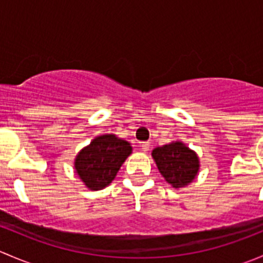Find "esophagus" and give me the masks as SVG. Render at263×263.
I'll list each match as a JSON object with an SVG mask.
<instances>
[{"label":"esophagus","instance_id":"esophagus-1","mask_svg":"<svg viewBox=\"0 0 263 263\" xmlns=\"http://www.w3.org/2000/svg\"><path fill=\"white\" fill-rule=\"evenodd\" d=\"M140 148H141V151L146 153V151H148V148H150V144H148V142H142V144L140 145Z\"/></svg>","mask_w":263,"mask_h":263}]
</instances>
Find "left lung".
<instances>
[{
    "label": "left lung",
    "mask_w": 263,
    "mask_h": 263,
    "mask_svg": "<svg viewBox=\"0 0 263 263\" xmlns=\"http://www.w3.org/2000/svg\"><path fill=\"white\" fill-rule=\"evenodd\" d=\"M154 160L161 176L174 188L185 187L196 178L200 169L197 154L181 141L154 148Z\"/></svg>",
    "instance_id": "left-lung-1"
}]
</instances>
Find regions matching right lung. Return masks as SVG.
Masks as SVG:
<instances>
[{"label":"right lung","mask_w":263,"mask_h":263,"mask_svg":"<svg viewBox=\"0 0 263 263\" xmlns=\"http://www.w3.org/2000/svg\"><path fill=\"white\" fill-rule=\"evenodd\" d=\"M131 153V144L126 140L112 134L102 135L78 154L76 173L89 190H103L116 178L119 168Z\"/></svg>","instance_id":"add662e5"}]
</instances>
